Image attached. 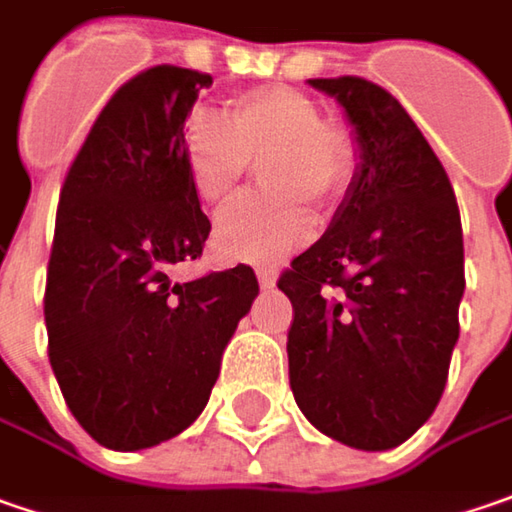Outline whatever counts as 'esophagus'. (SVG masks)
<instances>
[{
	"instance_id": "1",
	"label": "esophagus",
	"mask_w": 512,
	"mask_h": 512,
	"mask_svg": "<svg viewBox=\"0 0 512 512\" xmlns=\"http://www.w3.org/2000/svg\"><path fill=\"white\" fill-rule=\"evenodd\" d=\"M257 283H260V289H275V283H278V269L260 266V269H257Z\"/></svg>"
}]
</instances>
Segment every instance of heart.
I'll return each mask as SVG.
<instances>
[{"instance_id": "heart-1", "label": "heart", "mask_w": 512, "mask_h": 512, "mask_svg": "<svg viewBox=\"0 0 512 512\" xmlns=\"http://www.w3.org/2000/svg\"><path fill=\"white\" fill-rule=\"evenodd\" d=\"M229 131L191 125L186 168L197 197L226 206L243 186L249 163L266 168L275 203H240L214 226V249L229 260L272 266L318 234L305 206L335 203L352 177V143L344 128L321 120L318 102L295 88H257L226 108Z\"/></svg>"}]
</instances>
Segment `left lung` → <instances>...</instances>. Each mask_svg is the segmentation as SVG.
I'll list each match as a JSON object with an SVG mask.
<instances>
[{
  "instance_id": "8db88e82",
  "label": "left lung",
  "mask_w": 512,
  "mask_h": 512,
  "mask_svg": "<svg viewBox=\"0 0 512 512\" xmlns=\"http://www.w3.org/2000/svg\"><path fill=\"white\" fill-rule=\"evenodd\" d=\"M355 128L361 163L315 246L278 286L289 295V384L323 435L392 450L447 384L464 295V237L450 177L404 105L361 77L309 79Z\"/></svg>"
}]
</instances>
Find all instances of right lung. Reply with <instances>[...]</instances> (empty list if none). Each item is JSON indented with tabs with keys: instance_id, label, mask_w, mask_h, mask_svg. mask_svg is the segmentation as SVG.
Segmentation results:
<instances>
[{
	"instance_id": "1",
	"label": "right lung",
	"mask_w": 512,
	"mask_h": 512,
	"mask_svg": "<svg viewBox=\"0 0 512 512\" xmlns=\"http://www.w3.org/2000/svg\"><path fill=\"white\" fill-rule=\"evenodd\" d=\"M209 85V74L177 65L128 79L62 183L45 286L48 358L68 410L108 450H145L194 424L260 292L246 263L171 278L212 232L183 134Z\"/></svg>"
}]
</instances>
